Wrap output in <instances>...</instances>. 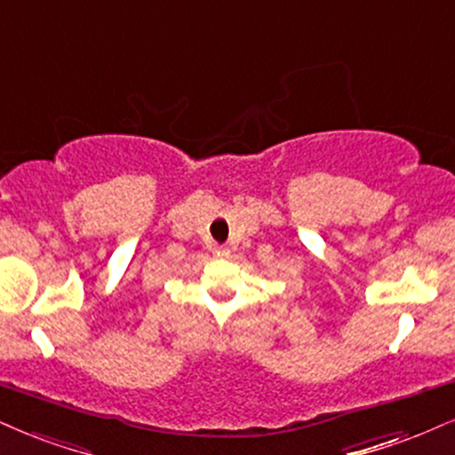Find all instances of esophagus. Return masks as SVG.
Wrapping results in <instances>:
<instances>
[{"instance_id":"esophagus-1","label":"esophagus","mask_w":455,"mask_h":455,"mask_svg":"<svg viewBox=\"0 0 455 455\" xmlns=\"http://www.w3.org/2000/svg\"><path fill=\"white\" fill-rule=\"evenodd\" d=\"M212 255H215V257H228L229 249H228V246H215V249H212Z\"/></svg>"}]
</instances>
